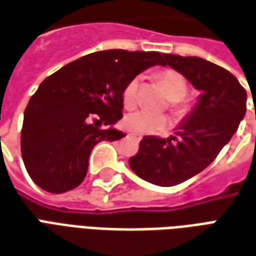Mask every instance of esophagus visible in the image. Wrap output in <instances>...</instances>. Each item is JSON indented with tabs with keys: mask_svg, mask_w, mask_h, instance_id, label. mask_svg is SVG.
<instances>
[{
	"mask_svg": "<svg viewBox=\"0 0 256 256\" xmlns=\"http://www.w3.org/2000/svg\"><path fill=\"white\" fill-rule=\"evenodd\" d=\"M128 137H130V138H133L134 141H141V138H142V137L138 136V134H128Z\"/></svg>",
	"mask_w": 256,
	"mask_h": 256,
	"instance_id": "1",
	"label": "esophagus"
}]
</instances>
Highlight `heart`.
<instances>
[{
	"label": "heart",
	"instance_id": "b5f03b06",
	"mask_svg": "<svg viewBox=\"0 0 256 256\" xmlns=\"http://www.w3.org/2000/svg\"><path fill=\"white\" fill-rule=\"evenodd\" d=\"M162 88L164 90V94L170 101H181L186 96L188 84L181 74L172 70H164L158 75ZM140 78L136 76L123 90V102L126 106H133L137 102V93H138ZM176 111L178 114H185L186 108L184 106H176ZM123 126L126 130L136 134H150L158 133L167 128V119L163 115H156L148 111H134L128 114L123 119Z\"/></svg>",
	"mask_w": 256,
	"mask_h": 256
}]
</instances>
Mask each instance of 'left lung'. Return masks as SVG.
Returning a JSON list of instances; mask_svg holds the SVG:
<instances>
[{"label":"left lung","mask_w":256,"mask_h":256,"mask_svg":"<svg viewBox=\"0 0 256 256\" xmlns=\"http://www.w3.org/2000/svg\"><path fill=\"white\" fill-rule=\"evenodd\" d=\"M162 66L184 75L200 96L176 136H145L128 164L146 182L174 186L203 172L230 141L246 115L247 92L228 70L204 58L163 53Z\"/></svg>","instance_id":"1"}]
</instances>
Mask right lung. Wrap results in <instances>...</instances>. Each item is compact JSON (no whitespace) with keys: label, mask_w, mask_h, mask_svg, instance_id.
Segmentation results:
<instances>
[{"label":"right lung","mask_w":256,"mask_h":256,"mask_svg":"<svg viewBox=\"0 0 256 256\" xmlns=\"http://www.w3.org/2000/svg\"><path fill=\"white\" fill-rule=\"evenodd\" d=\"M162 64L159 52L111 49L86 54L48 76L28 101L22 128V156L31 180L50 193L76 188L96 145L126 136L114 128L123 116L124 86Z\"/></svg>","instance_id":"right-lung-1"}]
</instances>
